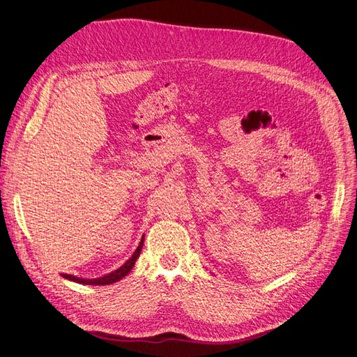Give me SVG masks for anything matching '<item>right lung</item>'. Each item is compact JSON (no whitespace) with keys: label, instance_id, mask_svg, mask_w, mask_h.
Masks as SVG:
<instances>
[{"label":"right lung","instance_id":"right-lung-1","mask_svg":"<svg viewBox=\"0 0 357 357\" xmlns=\"http://www.w3.org/2000/svg\"><path fill=\"white\" fill-rule=\"evenodd\" d=\"M143 243H144V235L142 241H139L137 250L134 252V255L128 259V261L121 266L114 269V271H112L110 274H107L104 277H98V278H80V277H75V275H71V274H62L63 278L67 280H71V282H75V283H80V284H95V286H105V284H112V283H116L119 282V280H122L125 275L129 274V271L134 268L135 265V261L139 256V252H142L143 248Z\"/></svg>","mask_w":357,"mask_h":357}]
</instances>
